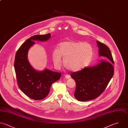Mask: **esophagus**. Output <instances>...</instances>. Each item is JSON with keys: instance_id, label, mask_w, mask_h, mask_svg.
Masks as SVG:
<instances>
[{"instance_id": "34e87169", "label": "esophagus", "mask_w": 128, "mask_h": 128, "mask_svg": "<svg viewBox=\"0 0 128 128\" xmlns=\"http://www.w3.org/2000/svg\"><path fill=\"white\" fill-rule=\"evenodd\" d=\"M64 76H65V78H66V79H68V78H70V75H68V74H66V75Z\"/></svg>"}]
</instances>
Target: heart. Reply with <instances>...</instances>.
Here are the masks:
<instances>
[{"instance_id": "obj_1", "label": "heart", "mask_w": 128, "mask_h": 128, "mask_svg": "<svg viewBox=\"0 0 128 128\" xmlns=\"http://www.w3.org/2000/svg\"><path fill=\"white\" fill-rule=\"evenodd\" d=\"M93 56V48L88 42L74 40H66L61 42L58 50H54L52 54L54 64L58 67L64 58V67L72 72H78L88 66Z\"/></svg>"}]
</instances>
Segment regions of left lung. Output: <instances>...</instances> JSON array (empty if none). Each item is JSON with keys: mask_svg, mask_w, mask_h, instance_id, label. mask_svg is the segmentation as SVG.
I'll return each instance as SVG.
<instances>
[{"mask_svg": "<svg viewBox=\"0 0 128 128\" xmlns=\"http://www.w3.org/2000/svg\"><path fill=\"white\" fill-rule=\"evenodd\" d=\"M96 43L99 56L106 59L100 60L95 66H86L70 74L76 84L74 96L79 101H87L98 98L104 90L114 75L112 64L114 62L109 48L98 40Z\"/></svg>", "mask_w": 128, "mask_h": 128, "instance_id": "left-lung-1", "label": "left lung"}]
</instances>
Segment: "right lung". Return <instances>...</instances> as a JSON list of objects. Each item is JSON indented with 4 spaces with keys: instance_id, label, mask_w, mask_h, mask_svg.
<instances>
[{
    "instance_id": "right-lung-1",
    "label": "right lung",
    "mask_w": 128,
    "mask_h": 128,
    "mask_svg": "<svg viewBox=\"0 0 128 128\" xmlns=\"http://www.w3.org/2000/svg\"><path fill=\"white\" fill-rule=\"evenodd\" d=\"M50 36V33L32 36L20 46L15 56L14 66L18 87L28 96L36 100L46 98L50 92L52 84L61 76V72L47 68L42 71L36 70L28 59V50L36 44L34 41H46Z\"/></svg>"
}]
</instances>
